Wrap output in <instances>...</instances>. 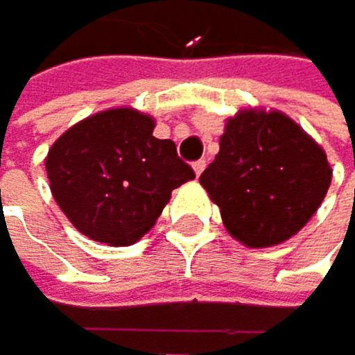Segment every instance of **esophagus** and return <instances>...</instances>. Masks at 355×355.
Masks as SVG:
<instances>
[{"label": "esophagus", "mask_w": 355, "mask_h": 355, "mask_svg": "<svg viewBox=\"0 0 355 355\" xmlns=\"http://www.w3.org/2000/svg\"><path fill=\"white\" fill-rule=\"evenodd\" d=\"M192 168H194V174H196V176H201L203 170H205V161H203V159H201V161H196V163L192 165Z\"/></svg>", "instance_id": "34e87169"}]
</instances>
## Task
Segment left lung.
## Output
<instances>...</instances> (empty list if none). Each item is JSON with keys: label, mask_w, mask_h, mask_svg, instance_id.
I'll return each instance as SVG.
<instances>
[{"label": "left lung", "mask_w": 355, "mask_h": 355, "mask_svg": "<svg viewBox=\"0 0 355 355\" xmlns=\"http://www.w3.org/2000/svg\"><path fill=\"white\" fill-rule=\"evenodd\" d=\"M198 181L234 239L248 248H272L316 214L331 165L285 112L245 107L225 121L218 154Z\"/></svg>", "instance_id": "1"}]
</instances>
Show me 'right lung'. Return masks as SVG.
<instances>
[{"mask_svg": "<svg viewBox=\"0 0 355 355\" xmlns=\"http://www.w3.org/2000/svg\"><path fill=\"white\" fill-rule=\"evenodd\" d=\"M152 132L150 114L110 107L74 123L48 150L50 192L83 236L112 248L137 243L172 190L194 179L174 141Z\"/></svg>", "mask_w": 355, "mask_h": 355, "instance_id": "1", "label": "right lung"}]
</instances>
